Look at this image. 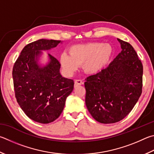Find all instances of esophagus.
<instances>
[{
    "mask_svg": "<svg viewBox=\"0 0 154 154\" xmlns=\"http://www.w3.org/2000/svg\"><path fill=\"white\" fill-rule=\"evenodd\" d=\"M83 82H82V80L81 79H75V87H77L79 85H82Z\"/></svg>",
    "mask_w": 154,
    "mask_h": 154,
    "instance_id": "34e87169",
    "label": "esophagus"
}]
</instances>
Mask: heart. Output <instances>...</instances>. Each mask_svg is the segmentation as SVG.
<instances>
[{
	"mask_svg": "<svg viewBox=\"0 0 154 154\" xmlns=\"http://www.w3.org/2000/svg\"><path fill=\"white\" fill-rule=\"evenodd\" d=\"M69 54L63 53L60 58L61 66L66 72L72 73L82 65L85 73L94 75L107 65L112 54V48L108 44L91 42L72 46Z\"/></svg>",
	"mask_w": 154,
	"mask_h": 154,
	"instance_id": "heart-1",
	"label": "heart"
}]
</instances>
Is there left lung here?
<instances>
[{"mask_svg":"<svg viewBox=\"0 0 154 154\" xmlns=\"http://www.w3.org/2000/svg\"><path fill=\"white\" fill-rule=\"evenodd\" d=\"M106 69L85 79V104L100 123H115L132 110L142 93L143 65L129 43Z\"/></svg>","mask_w":154,"mask_h":154,"instance_id":"8db88e82","label":"left lung"}]
</instances>
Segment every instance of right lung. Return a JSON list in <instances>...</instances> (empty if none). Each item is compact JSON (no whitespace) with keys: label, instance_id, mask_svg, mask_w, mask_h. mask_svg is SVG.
Here are the masks:
<instances>
[{"label":"right lung","instance_id":"1","mask_svg":"<svg viewBox=\"0 0 154 154\" xmlns=\"http://www.w3.org/2000/svg\"><path fill=\"white\" fill-rule=\"evenodd\" d=\"M60 40L40 39L22 50L14 64L13 79L15 97L25 114L33 121L47 124L58 119L74 88L72 79L63 77L60 64L48 54L50 62L38 65L41 50L54 48Z\"/></svg>","mask_w":154,"mask_h":154}]
</instances>
